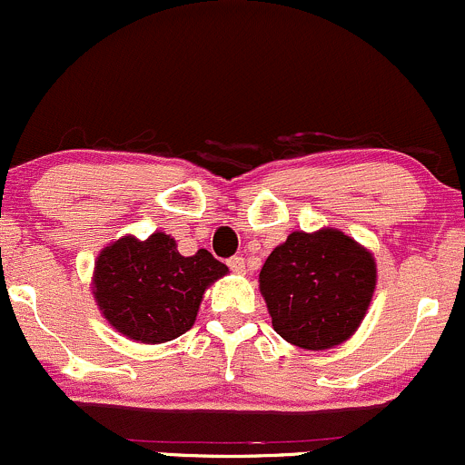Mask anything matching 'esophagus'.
<instances>
[{"instance_id": "obj_1", "label": "esophagus", "mask_w": 465, "mask_h": 465, "mask_svg": "<svg viewBox=\"0 0 465 465\" xmlns=\"http://www.w3.org/2000/svg\"><path fill=\"white\" fill-rule=\"evenodd\" d=\"M229 269H232L233 273H244V258L242 256H233L227 260Z\"/></svg>"}]
</instances>
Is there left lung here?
Segmentation results:
<instances>
[{
    "instance_id": "left-lung-1",
    "label": "left lung",
    "mask_w": 465,
    "mask_h": 465,
    "mask_svg": "<svg viewBox=\"0 0 465 465\" xmlns=\"http://www.w3.org/2000/svg\"><path fill=\"white\" fill-rule=\"evenodd\" d=\"M375 282L373 253L331 227L289 233L260 272L273 331L309 351L333 349L355 333Z\"/></svg>"
}]
</instances>
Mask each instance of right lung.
Masks as SVG:
<instances>
[{
	"mask_svg": "<svg viewBox=\"0 0 465 465\" xmlns=\"http://www.w3.org/2000/svg\"><path fill=\"white\" fill-rule=\"evenodd\" d=\"M227 272L207 249L181 256L174 238L163 232L147 241L124 236L96 258L92 293L121 335L161 344L192 329L205 289Z\"/></svg>",
	"mask_w": 465,
	"mask_h": 465,
	"instance_id": "1",
	"label": "right lung"
}]
</instances>
